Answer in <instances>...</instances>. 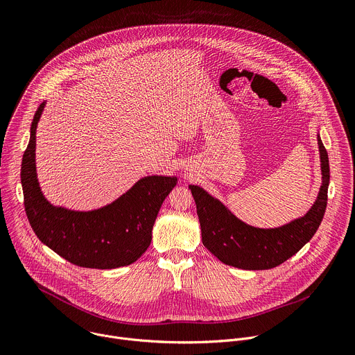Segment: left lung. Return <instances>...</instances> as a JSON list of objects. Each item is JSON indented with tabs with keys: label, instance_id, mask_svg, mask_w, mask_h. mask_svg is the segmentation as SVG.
<instances>
[{
	"label": "left lung",
	"instance_id": "8db88e82",
	"mask_svg": "<svg viewBox=\"0 0 355 355\" xmlns=\"http://www.w3.org/2000/svg\"><path fill=\"white\" fill-rule=\"evenodd\" d=\"M322 184L309 211L277 227H257L239 219L225 204L199 185H189L196 204L202 243L226 266L241 270L274 268L305 245L319 229L327 205L329 156L318 132Z\"/></svg>",
	"mask_w": 355,
	"mask_h": 355
}]
</instances>
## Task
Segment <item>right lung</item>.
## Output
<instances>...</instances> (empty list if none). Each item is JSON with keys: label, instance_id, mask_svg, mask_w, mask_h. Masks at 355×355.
Here are the masks:
<instances>
[{"label": "right lung", "instance_id": "obj_1", "mask_svg": "<svg viewBox=\"0 0 355 355\" xmlns=\"http://www.w3.org/2000/svg\"><path fill=\"white\" fill-rule=\"evenodd\" d=\"M42 103L31 125L21 182L28 220L37 239L64 260L84 268L112 270L135 263L151 243L157 214L175 187V175H146L111 204L91 211L52 205L36 171V129Z\"/></svg>", "mask_w": 355, "mask_h": 355}]
</instances>
